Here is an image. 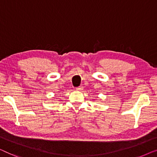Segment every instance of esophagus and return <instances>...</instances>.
Returning <instances> with one entry per match:
<instances>
[{
    "mask_svg": "<svg viewBox=\"0 0 157 157\" xmlns=\"http://www.w3.org/2000/svg\"><path fill=\"white\" fill-rule=\"evenodd\" d=\"M76 90H78V91H82V90H83V87L82 86H79V87H76Z\"/></svg>",
    "mask_w": 157,
    "mask_h": 157,
    "instance_id": "esophagus-1",
    "label": "esophagus"
}]
</instances>
